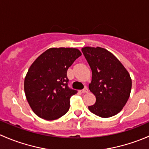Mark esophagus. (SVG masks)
<instances>
[{"label":"esophagus","mask_w":149,"mask_h":149,"mask_svg":"<svg viewBox=\"0 0 149 149\" xmlns=\"http://www.w3.org/2000/svg\"><path fill=\"white\" fill-rule=\"evenodd\" d=\"M82 93H88V89H87V87H85L83 90H82Z\"/></svg>","instance_id":"34e87169"}]
</instances>
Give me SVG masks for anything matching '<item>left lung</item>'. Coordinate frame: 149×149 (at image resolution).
<instances>
[{
    "label": "left lung",
    "mask_w": 149,
    "mask_h": 149,
    "mask_svg": "<svg viewBox=\"0 0 149 149\" xmlns=\"http://www.w3.org/2000/svg\"><path fill=\"white\" fill-rule=\"evenodd\" d=\"M82 52L92 70L90 92L96 97L90 112L110 118L121 111L130 97L131 78L124 66L111 52L101 47H86Z\"/></svg>",
    "instance_id": "obj_1"
}]
</instances>
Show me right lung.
I'll return each instance as SVG.
<instances>
[{"label":"right lung","mask_w":149,"mask_h":149,"mask_svg":"<svg viewBox=\"0 0 149 149\" xmlns=\"http://www.w3.org/2000/svg\"><path fill=\"white\" fill-rule=\"evenodd\" d=\"M81 55L75 48H50L29 67L24 92L31 108L39 118L53 120L67 113L70 97L77 91L69 88L67 72Z\"/></svg>","instance_id":"obj_1"}]
</instances>
